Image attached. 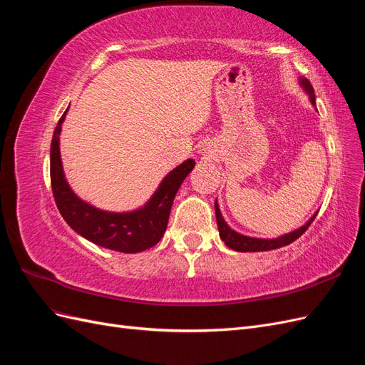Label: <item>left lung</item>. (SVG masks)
<instances>
[{
  "label": "left lung",
  "instance_id": "left-lung-1",
  "mask_svg": "<svg viewBox=\"0 0 365 365\" xmlns=\"http://www.w3.org/2000/svg\"><path fill=\"white\" fill-rule=\"evenodd\" d=\"M298 83H300V86L303 88V91L309 96V101H311V103L315 106V93H314V88H312L311 82H309L306 77H300V79H298ZM215 212H216V222H217L220 239L225 242V245L228 248L239 251V252L269 251V250H277V248H282L284 245H289V244H292L294 240H297L304 233V231L309 228V225L312 224V220L317 216V213H314V216L309 219L304 225L291 231V233H286V235H282V236L274 237V239H260V237H250V236H245V235H240V233H237V231L231 228L225 222L222 213H220L217 200L215 201Z\"/></svg>",
  "mask_w": 365,
  "mask_h": 365
}]
</instances>
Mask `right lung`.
<instances>
[{
  "label": "right lung",
  "mask_w": 365,
  "mask_h": 365,
  "mask_svg": "<svg viewBox=\"0 0 365 365\" xmlns=\"http://www.w3.org/2000/svg\"><path fill=\"white\" fill-rule=\"evenodd\" d=\"M67 113L68 108L58 121L50 148L51 190L65 222L77 235L108 250L134 254L157 245L168 228L175 195L193 170L195 160H185L165 175L145 205L132 212H106L81 200L65 178L59 141Z\"/></svg>",
  "instance_id": "1"
}]
</instances>
